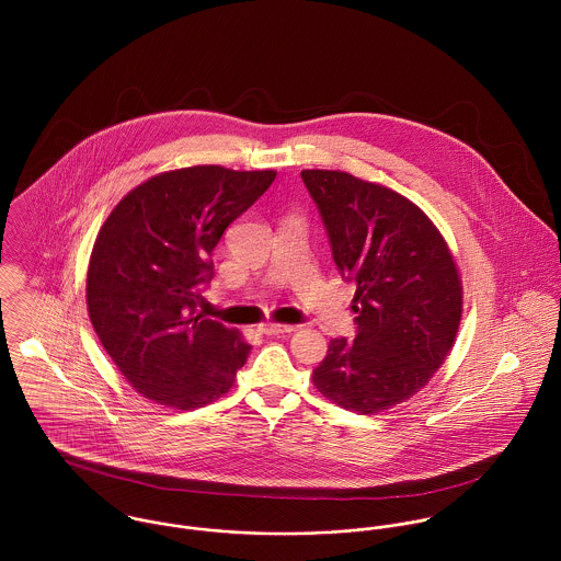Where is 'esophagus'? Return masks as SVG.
<instances>
[{
	"instance_id": "obj_1",
	"label": "esophagus",
	"mask_w": 561,
	"mask_h": 561,
	"mask_svg": "<svg viewBox=\"0 0 561 561\" xmlns=\"http://www.w3.org/2000/svg\"><path fill=\"white\" fill-rule=\"evenodd\" d=\"M259 330L263 334H285V332H291L294 325H287V323H263Z\"/></svg>"
}]
</instances>
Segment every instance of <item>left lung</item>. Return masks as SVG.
<instances>
[{
    "instance_id": "left-lung-1",
    "label": "left lung",
    "mask_w": 561,
    "mask_h": 561,
    "mask_svg": "<svg viewBox=\"0 0 561 561\" xmlns=\"http://www.w3.org/2000/svg\"><path fill=\"white\" fill-rule=\"evenodd\" d=\"M345 280L356 283V339H332L313 369L321 396L374 414L427 385L449 354L462 287L430 218L398 192L339 170H302Z\"/></svg>"
}]
</instances>
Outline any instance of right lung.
Instances as JSON below:
<instances>
[{
  "label": "right lung",
  "mask_w": 561,
  "mask_h": 561,
  "mask_svg": "<svg viewBox=\"0 0 561 561\" xmlns=\"http://www.w3.org/2000/svg\"><path fill=\"white\" fill-rule=\"evenodd\" d=\"M274 170L192 165L131 190L101 227L85 283L101 345L149 400L179 410L222 398L250 345L240 330L203 320L214 248L272 185Z\"/></svg>",
  "instance_id": "1"
}]
</instances>
